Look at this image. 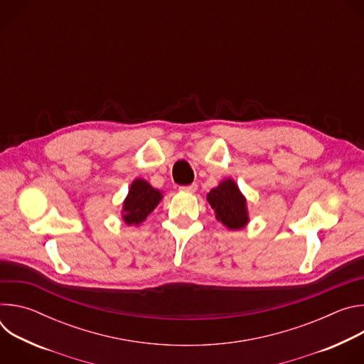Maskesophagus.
<instances>
[{
	"instance_id": "1",
	"label": "esophagus",
	"mask_w": 364,
	"mask_h": 364,
	"mask_svg": "<svg viewBox=\"0 0 364 364\" xmlns=\"http://www.w3.org/2000/svg\"><path fill=\"white\" fill-rule=\"evenodd\" d=\"M196 190H197V186H196V184H190V186L180 187V191H183V193H194Z\"/></svg>"
}]
</instances>
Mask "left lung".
<instances>
[{
    "instance_id": "8db88e82",
    "label": "left lung",
    "mask_w": 364,
    "mask_h": 364,
    "mask_svg": "<svg viewBox=\"0 0 364 364\" xmlns=\"http://www.w3.org/2000/svg\"><path fill=\"white\" fill-rule=\"evenodd\" d=\"M207 201L215 210L218 222H222L228 230H240L247 226L250 220L247 201L233 178L222 180L207 193Z\"/></svg>"
}]
</instances>
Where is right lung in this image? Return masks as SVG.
<instances>
[{
	"instance_id": "obj_1",
	"label": "right lung",
	"mask_w": 364,
	"mask_h": 364,
	"mask_svg": "<svg viewBox=\"0 0 364 364\" xmlns=\"http://www.w3.org/2000/svg\"><path fill=\"white\" fill-rule=\"evenodd\" d=\"M163 198L164 194L161 190L154 188L145 178L136 177L122 201V222L128 226L138 228Z\"/></svg>"
}]
</instances>
